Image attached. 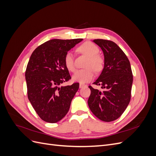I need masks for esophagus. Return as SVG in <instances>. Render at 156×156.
<instances>
[{"label":"esophagus","instance_id":"34e87169","mask_svg":"<svg viewBox=\"0 0 156 156\" xmlns=\"http://www.w3.org/2000/svg\"><path fill=\"white\" fill-rule=\"evenodd\" d=\"M87 87L86 84H83V83H80V84H79V87H80V88H83V87Z\"/></svg>","mask_w":156,"mask_h":156}]
</instances>
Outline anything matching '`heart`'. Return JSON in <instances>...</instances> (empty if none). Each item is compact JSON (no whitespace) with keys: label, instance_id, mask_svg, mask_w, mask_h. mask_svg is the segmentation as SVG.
I'll use <instances>...</instances> for the list:
<instances>
[{"label":"heart","instance_id":"b5f03b06","mask_svg":"<svg viewBox=\"0 0 156 156\" xmlns=\"http://www.w3.org/2000/svg\"><path fill=\"white\" fill-rule=\"evenodd\" d=\"M77 51L82 54L85 55L88 59L85 65L86 69L77 70L73 75V79L75 81L81 83H87L94 77V70L100 72L104 67V59L99 55L100 49L98 47L90 41L84 42L78 47ZM64 64L69 72H74L75 69L74 57L72 53L68 52L64 56Z\"/></svg>","mask_w":156,"mask_h":156}]
</instances>
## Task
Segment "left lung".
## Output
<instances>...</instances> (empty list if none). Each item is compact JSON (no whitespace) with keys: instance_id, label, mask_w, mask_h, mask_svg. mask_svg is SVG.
Listing matches in <instances>:
<instances>
[{"instance_id":"1","label":"left lung","mask_w":156,"mask_h":156,"mask_svg":"<svg viewBox=\"0 0 156 156\" xmlns=\"http://www.w3.org/2000/svg\"><path fill=\"white\" fill-rule=\"evenodd\" d=\"M94 42L101 48L105 63L100 77L93 83L101 85V90L88 87L91 93L88 104L99 119L112 122L119 119L129 105L133 73L127 56L115 42L102 39Z\"/></svg>"}]
</instances>
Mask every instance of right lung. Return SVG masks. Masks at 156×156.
<instances>
[{"mask_svg": "<svg viewBox=\"0 0 156 156\" xmlns=\"http://www.w3.org/2000/svg\"><path fill=\"white\" fill-rule=\"evenodd\" d=\"M83 39H53L33 51L28 62L25 78L28 98L41 120L56 123L66 115L79 83L61 86L71 79L64 56Z\"/></svg>", "mask_w": 156, "mask_h": 156, "instance_id": "add662e5", "label": "right lung"}]
</instances>
